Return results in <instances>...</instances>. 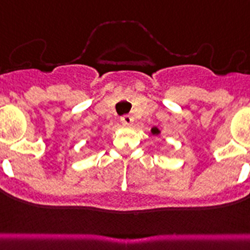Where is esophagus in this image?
I'll list each match as a JSON object with an SVG mask.
<instances>
[{
	"mask_svg": "<svg viewBox=\"0 0 250 250\" xmlns=\"http://www.w3.org/2000/svg\"><path fill=\"white\" fill-rule=\"evenodd\" d=\"M121 122L125 125H129L132 122H133V117L129 116V114H125V116L121 117Z\"/></svg>",
	"mask_w": 250,
	"mask_h": 250,
	"instance_id": "1",
	"label": "esophagus"
}]
</instances>
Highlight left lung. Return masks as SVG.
I'll list each match as a JSON object with an SVG mask.
<instances>
[{
    "mask_svg": "<svg viewBox=\"0 0 250 250\" xmlns=\"http://www.w3.org/2000/svg\"><path fill=\"white\" fill-rule=\"evenodd\" d=\"M151 132H152V133H153V134H158V133H160V131H158V128H156V127L152 128Z\"/></svg>",
    "mask_w": 250,
    "mask_h": 250,
    "instance_id": "1",
    "label": "left lung"
}]
</instances>
